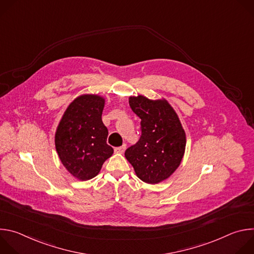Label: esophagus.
I'll use <instances>...</instances> for the list:
<instances>
[{
  "instance_id": "obj_1",
  "label": "esophagus",
  "mask_w": 254,
  "mask_h": 254,
  "mask_svg": "<svg viewBox=\"0 0 254 254\" xmlns=\"http://www.w3.org/2000/svg\"><path fill=\"white\" fill-rule=\"evenodd\" d=\"M126 149H127V144L124 143L123 146L116 148V149H115V152H116L117 154H123V153L126 151Z\"/></svg>"
}]
</instances>
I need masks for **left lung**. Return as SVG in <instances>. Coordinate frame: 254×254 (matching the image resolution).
<instances>
[{"label": "left lung", "mask_w": 254, "mask_h": 254, "mask_svg": "<svg viewBox=\"0 0 254 254\" xmlns=\"http://www.w3.org/2000/svg\"><path fill=\"white\" fill-rule=\"evenodd\" d=\"M129 106L141 120L138 141L125 156L136 176L149 184L169 178L179 167L186 148V134L167 100H151L138 95L129 97Z\"/></svg>", "instance_id": "1"}]
</instances>
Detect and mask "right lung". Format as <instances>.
<instances>
[{
	"label": "right lung",
	"instance_id": "right-lung-1",
	"mask_svg": "<svg viewBox=\"0 0 254 254\" xmlns=\"http://www.w3.org/2000/svg\"><path fill=\"white\" fill-rule=\"evenodd\" d=\"M103 107L102 97L81 95L69 104L57 127L55 146L59 159L78 180L95 177L114 154L106 143L108 130L101 120Z\"/></svg>",
	"mask_w": 254,
	"mask_h": 254
}]
</instances>
